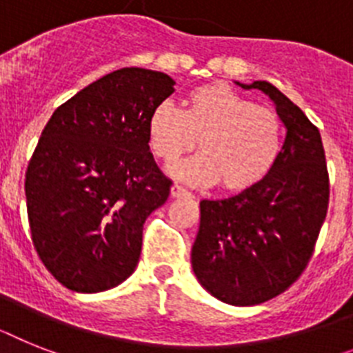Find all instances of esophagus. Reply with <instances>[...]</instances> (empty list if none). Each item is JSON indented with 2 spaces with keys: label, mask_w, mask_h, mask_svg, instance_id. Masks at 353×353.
I'll use <instances>...</instances> for the list:
<instances>
[{
  "label": "esophagus",
  "mask_w": 353,
  "mask_h": 353,
  "mask_svg": "<svg viewBox=\"0 0 353 353\" xmlns=\"http://www.w3.org/2000/svg\"><path fill=\"white\" fill-rule=\"evenodd\" d=\"M170 195L176 199V197H190V192L186 190V188H183V186L179 185H172L170 186Z\"/></svg>",
  "instance_id": "obj_1"
}]
</instances>
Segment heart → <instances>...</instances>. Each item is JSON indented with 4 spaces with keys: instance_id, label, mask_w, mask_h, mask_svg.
<instances>
[{
    "instance_id": "obj_1",
    "label": "heart",
    "mask_w": 353,
    "mask_h": 353,
    "mask_svg": "<svg viewBox=\"0 0 353 353\" xmlns=\"http://www.w3.org/2000/svg\"><path fill=\"white\" fill-rule=\"evenodd\" d=\"M147 141L154 158L174 163L197 147L201 156L177 163L172 176L194 185L245 192L271 174L282 154V121L233 88L213 82L186 94L183 109L170 102L150 112Z\"/></svg>"
}]
</instances>
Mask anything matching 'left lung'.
<instances>
[{"instance_id": "8db88e82", "label": "left lung", "mask_w": 353, "mask_h": 353, "mask_svg": "<svg viewBox=\"0 0 353 353\" xmlns=\"http://www.w3.org/2000/svg\"><path fill=\"white\" fill-rule=\"evenodd\" d=\"M241 85L274 102L285 141L271 174L254 188L201 201L192 268L217 300L250 307L282 294L301 276L327 217L330 185L318 127L269 82Z\"/></svg>"}]
</instances>
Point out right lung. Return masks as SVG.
Segmentation results:
<instances>
[{
  "label": "right lung",
  "mask_w": 353,
  "mask_h": 353,
  "mask_svg": "<svg viewBox=\"0 0 353 353\" xmlns=\"http://www.w3.org/2000/svg\"><path fill=\"white\" fill-rule=\"evenodd\" d=\"M174 84L161 71L121 68L59 105L41 132L25 179L30 235L71 291H108L138 265L145 221L172 186L147 123Z\"/></svg>",
  "instance_id": "right-lung-1"
}]
</instances>
